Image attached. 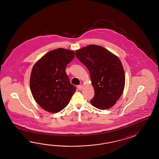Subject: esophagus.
I'll return each mask as SVG.
<instances>
[{
	"mask_svg": "<svg viewBox=\"0 0 159 159\" xmlns=\"http://www.w3.org/2000/svg\"><path fill=\"white\" fill-rule=\"evenodd\" d=\"M77 88H78L79 90H81L83 89V87H82V85H78V86H77Z\"/></svg>",
	"mask_w": 159,
	"mask_h": 159,
	"instance_id": "1",
	"label": "esophagus"
}]
</instances>
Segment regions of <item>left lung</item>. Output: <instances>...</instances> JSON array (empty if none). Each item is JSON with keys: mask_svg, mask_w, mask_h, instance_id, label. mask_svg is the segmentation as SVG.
Masks as SVG:
<instances>
[{"mask_svg": "<svg viewBox=\"0 0 159 159\" xmlns=\"http://www.w3.org/2000/svg\"><path fill=\"white\" fill-rule=\"evenodd\" d=\"M75 56L87 67L94 89L92 106L106 110L122 96L125 75L122 62L116 55L99 45L91 44L75 51Z\"/></svg>", "mask_w": 159, "mask_h": 159, "instance_id": "obj_1", "label": "left lung"}]
</instances>
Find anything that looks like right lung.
Returning <instances> with one entry per match:
<instances>
[{
	"instance_id": "add662e5",
	"label": "right lung",
	"mask_w": 159,
	"mask_h": 159,
	"mask_svg": "<svg viewBox=\"0 0 159 159\" xmlns=\"http://www.w3.org/2000/svg\"><path fill=\"white\" fill-rule=\"evenodd\" d=\"M75 52L58 48L48 52L34 64L30 77L34 99L44 110L57 113L68 105L76 88L65 71Z\"/></svg>"
}]
</instances>
